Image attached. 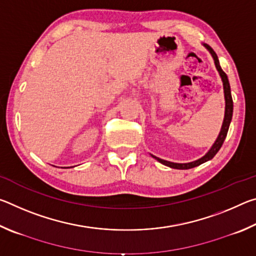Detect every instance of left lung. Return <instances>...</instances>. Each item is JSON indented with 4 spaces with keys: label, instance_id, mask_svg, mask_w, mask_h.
Returning <instances> with one entry per match:
<instances>
[{
    "label": "left lung",
    "instance_id": "obj_1",
    "mask_svg": "<svg viewBox=\"0 0 256 256\" xmlns=\"http://www.w3.org/2000/svg\"><path fill=\"white\" fill-rule=\"evenodd\" d=\"M203 46L206 47V48L210 52V54L212 55V58L214 60V64H216V70H218L220 76H222V84H224V102H226V107H224V122H222V130H220V133L218 138H216V140L214 141V144H212L211 149L208 151V152L203 156L202 158L196 160V162H188V164H177V162H167V160H164V159H160L158 157H156V156H152V157L158 160L159 162H162L164 166H168L170 168H175V170H190V168H193V167H196L198 164H201L203 162H208V160H210L214 157L216 154V152L220 150L222 148V146L224 144V138L227 136V133H228V128H229V125H230L232 122V92H230V86H229V81H228V78L227 74L222 71V68H220V64H219V60H218V56H216V52L211 48L209 45L206 44H203Z\"/></svg>",
    "mask_w": 256,
    "mask_h": 256
}]
</instances>
